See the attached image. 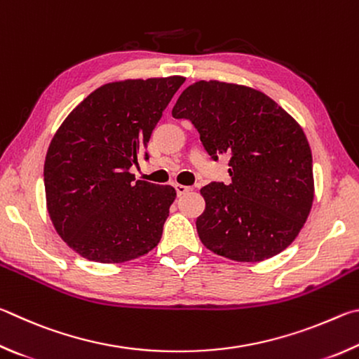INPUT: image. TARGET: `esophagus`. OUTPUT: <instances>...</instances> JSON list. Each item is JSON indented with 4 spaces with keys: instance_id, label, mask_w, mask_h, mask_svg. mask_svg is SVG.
Returning a JSON list of instances; mask_svg holds the SVG:
<instances>
[{
    "instance_id": "34e87169",
    "label": "esophagus",
    "mask_w": 359,
    "mask_h": 359,
    "mask_svg": "<svg viewBox=\"0 0 359 359\" xmlns=\"http://www.w3.org/2000/svg\"><path fill=\"white\" fill-rule=\"evenodd\" d=\"M175 189H176V194H178V196L181 197V196H184L186 192H189L191 187H187V186H184V184H176Z\"/></svg>"
}]
</instances>
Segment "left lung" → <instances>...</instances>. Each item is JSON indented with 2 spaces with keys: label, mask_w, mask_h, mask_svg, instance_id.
Instances as JSON below:
<instances>
[{
  "label": "left lung",
  "mask_w": 359,
  "mask_h": 359,
  "mask_svg": "<svg viewBox=\"0 0 359 359\" xmlns=\"http://www.w3.org/2000/svg\"><path fill=\"white\" fill-rule=\"evenodd\" d=\"M173 118L191 119L212 159L230 154L231 183L202 187L197 231L211 252L262 262L298 236L313 202L312 153L292 115L254 88L200 80L181 93Z\"/></svg>",
  "instance_id": "obj_1"
}]
</instances>
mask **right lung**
Wrapping results in <instances>:
<instances>
[{"label": "right lung", "instance_id": "obj_1", "mask_svg": "<svg viewBox=\"0 0 359 359\" xmlns=\"http://www.w3.org/2000/svg\"><path fill=\"white\" fill-rule=\"evenodd\" d=\"M184 77L128 79L86 96L55 132L43 163L47 211L86 260L124 263L153 250L176 191L129 172Z\"/></svg>", "mask_w": 359, "mask_h": 359}]
</instances>
